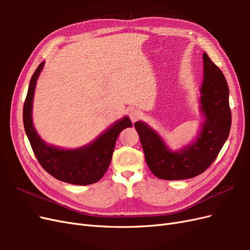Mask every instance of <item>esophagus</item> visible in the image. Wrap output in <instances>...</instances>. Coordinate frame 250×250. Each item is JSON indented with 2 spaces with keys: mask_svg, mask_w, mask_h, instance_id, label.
Listing matches in <instances>:
<instances>
[{
  "mask_svg": "<svg viewBox=\"0 0 250 250\" xmlns=\"http://www.w3.org/2000/svg\"><path fill=\"white\" fill-rule=\"evenodd\" d=\"M129 117H130L132 122H135V121H138V120L142 119L143 112L140 111V110H131L130 113H129Z\"/></svg>",
  "mask_w": 250,
  "mask_h": 250,
  "instance_id": "34e87169",
  "label": "esophagus"
}]
</instances>
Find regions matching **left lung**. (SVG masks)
I'll return each mask as SVG.
<instances>
[{"label": "left lung", "instance_id": "obj_1", "mask_svg": "<svg viewBox=\"0 0 250 250\" xmlns=\"http://www.w3.org/2000/svg\"><path fill=\"white\" fill-rule=\"evenodd\" d=\"M203 63L200 103L206 121L195 143L173 152L148 125L143 122L134 124L148 167L161 179L181 180L199 175L213 164L229 138L231 112L228 82L207 53L203 54Z\"/></svg>", "mask_w": 250, "mask_h": 250}]
</instances>
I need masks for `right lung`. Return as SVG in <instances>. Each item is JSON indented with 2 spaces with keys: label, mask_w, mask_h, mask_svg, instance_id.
<instances>
[{
  "label": "right lung",
  "mask_w": 250,
  "mask_h": 250,
  "mask_svg": "<svg viewBox=\"0 0 250 250\" xmlns=\"http://www.w3.org/2000/svg\"><path fill=\"white\" fill-rule=\"evenodd\" d=\"M42 66L43 62L37 66L30 80L22 109L25 131L33 152L42 167L56 179L77 186L95 184L107 171L119 134L125 128L132 127L131 121L124 117L92 144L79 149L64 150L47 145L36 133L31 116L36 80Z\"/></svg>",
  "instance_id": "1"
}]
</instances>
